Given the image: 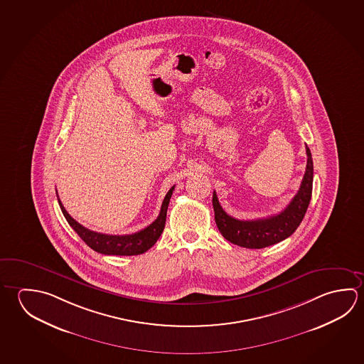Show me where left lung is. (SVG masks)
I'll use <instances>...</instances> for the list:
<instances>
[{
  "label": "left lung",
  "instance_id": "left-lung-1",
  "mask_svg": "<svg viewBox=\"0 0 364 364\" xmlns=\"http://www.w3.org/2000/svg\"><path fill=\"white\" fill-rule=\"evenodd\" d=\"M306 173L301 180L299 191L280 213L258 220H236L223 210L216 191H213L212 203L215 210V221L220 232L226 240L242 248L261 249L282 242L298 229L304 218L306 208L312 197L313 161L312 154L306 147Z\"/></svg>",
  "mask_w": 364,
  "mask_h": 364
}]
</instances>
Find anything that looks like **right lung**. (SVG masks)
Listing matches in <instances>:
<instances>
[{
    "instance_id": "add662e5",
    "label": "right lung",
    "mask_w": 364,
    "mask_h": 364,
    "mask_svg": "<svg viewBox=\"0 0 364 364\" xmlns=\"http://www.w3.org/2000/svg\"><path fill=\"white\" fill-rule=\"evenodd\" d=\"M173 189H175V185L170 191H167L166 197L161 205L160 215L154 220V223L147 226L146 229L141 230L134 234H130V235H107V234H101V232L87 229V228H84L83 225L77 223L66 212L60 198H58V204L64 213L66 221L69 223L73 229L75 230L77 235L83 239V242L93 250L106 255H138L147 252L148 249L152 248L154 242L159 240L162 231L165 229L167 207L170 203V198L173 196Z\"/></svg>"
}]
</instances>
